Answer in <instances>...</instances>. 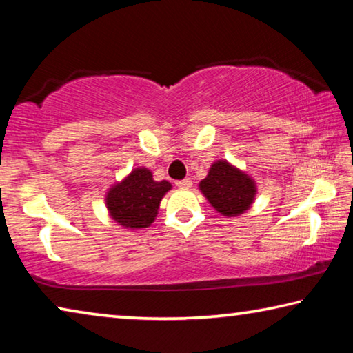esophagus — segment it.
Wrapping results in <instances>:
<instances>
[{
  "instance_id": "1",
  "label": "esophagus",
  "mask_w": 353,
  "mask_h": 353,
  "mask_svg": "<svg viewBox=\"0 0 353 353\" xmlns=\"http://www.w3.org/2000/svg\"><path fill=\"white\" fill-rule=\"evenodd\" d=\"M191 185H193V182H191L190 179H182V181L176 182V187L179 188H191Z\"/></svg>"
}]
</instances>
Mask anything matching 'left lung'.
<instances>
[{
	"instance_id": "left-lung-1",
	"label": "left lung",
	"mask_w": 353,
	"mask_h": 353,
	"mask_svg": "<svg viewBox=\"0 0 353 353\" xmlns=\"http://www.w3.org/2000/svg\"><path fill=\"white\" fill-rule=\"evenodd\" d=\"M199 187L214 210L224 216H236L248 210L255 196L252 179L224 160L212 165L208 176Z\"/></svg>"
}]
</instances>
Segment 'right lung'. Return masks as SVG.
<instances>
[{
    "label": "right lung",
    "mask_w": 353,
    "mask_h": 353,
    "mask_svg": "<svg viewBox=\"0 0 353 353\" xmlns=\"http://www.w3.org/2000/svg\"><path fill=\"white\" fill-rule=\"evenodd\" d=\"M171 183L155 182L151 171L137 168L107 194V208L112 218L126 229H143L152 223L160 201Z\"/></svg>",
    "instance_id": "right-lung-1"
}]
</instances>
